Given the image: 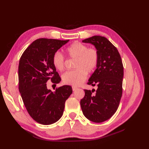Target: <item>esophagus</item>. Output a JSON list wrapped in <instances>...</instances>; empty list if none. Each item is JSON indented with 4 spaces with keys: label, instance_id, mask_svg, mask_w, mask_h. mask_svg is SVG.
Instances as JSON below:
<instances>
[{
    "label": "esophagus",
    "instance_id": "obj_1",
    "mask_svg": "<svg viewBox=\"0 0 149 149\" xmlns=\"http://www.w3.org/2000/svg\"><path fill=\"white\" fill-rule=\"evenodd\" d=\"M76 89H77V88H76V87H74V86H73V87H72V89H73V91H74Z\"/></svg>",
    "mask_w": 149,
    "mask_h": 149
}]
</instances>
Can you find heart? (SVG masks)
<instances>
[{
  "label": "heart",
  "mask_w": 149,
  "mask_h": 149,
  "mask_svg": "<svg viewBox=\"0 0 149 149\" xmlns=\"http://www.w3.org/2000/svg\"><path fill=\"white\" fill-rule=\"evenodd\" d=\"M66 53L70 58L75 59L74 70L68 71L63 76V81L66 84L78 86L87 77V73H91L96 69L99 61V53L94 48H88L79 42L71 43L66 49ZM54 67L59 71H63L65 59L61 53L55 52L52 57Z\"/></svg>",
  "instance_id": "heart-1"
}]
</instances>
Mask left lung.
<instances>
[{
  "label": "left lung",
  "instance_id": "8db88e82",
  "mask_svg": "<svg viewBox=\"0 0 149 149\" xmlns=\"http://www.w3.org/2000/svg\"><path fill=\"white\" fill-rule=\"evenodd\" d=\"M93 44L99 53L97 68L89 79L88 84L97 89H84L80 101L84 116L94 123H102L110 119L119 107L123 94L124 67L120 54L106 38L93 36L83 40Z\"/></svg>",
  "mask_w": 149,
  "mask_h": 149
}]
</instances>
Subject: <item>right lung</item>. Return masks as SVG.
<instances>
[{"instance_id":"right-lung-1","label":"right lung","mask_w":149,"mask_h":149,"mask_svg":"<svg viewBox=\"0 0 149 149\" xmlns=\"http://www.w3.org/2000/svg\"><path fill=\"white\" fill-rule=\"evenodd\" d=\"M68 40L39 38L22 54L19 65V89L29 115L38 123L49 125L59 120L72 88L65 85L54 92L48 89L47 82L55 85L61 78L52 63L53 54Z\"/></svg>"}]
</instances>
